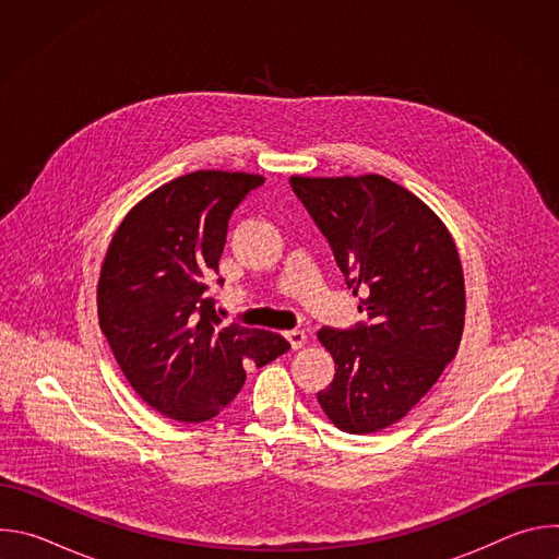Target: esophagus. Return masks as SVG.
Segmentation results:
<instances>
[{
    "instance_id": "esophagus-1",
    "label": "esophagus",
    "mask_w": 559,
    "mask_h": 559,
    "mask_svg": "<svg viewBox=\"0 0 559 559\" xmlns=\"http://www.w3.org/2000/svg\"><path fill=\"white\" fill-rule=\"evenodd\" d=\"M285 338L289 341L292 349H300V347H305V343H307V334H305V332H300V330L285 332Z\"/></svg>"
}]
</instances>
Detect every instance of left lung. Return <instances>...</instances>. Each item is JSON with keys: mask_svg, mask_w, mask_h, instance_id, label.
<instances>
[{"mask_svg": "<svg viewBox=\"0 0 559 559\" xmlns=\"http://www.w3.org/2000/svg\"><path fill=\"white\" fill-rule=\"evenodd\" d=\"M289 183L369 318L318 332L336 373L316 397L341 431H380L405 418L457 354L466 309L457 248L427 203L380 175Z\"/></svg>", "mask_w": 559, "mask_h": 559, "instance_id": "obj_1", "label": "left lung"}]
</instances>
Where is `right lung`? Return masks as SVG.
<instances>
[{
	"label": "right lung",
	"instance_id": "right-lung-1",
	"mask_svg": "<svg viewBox=\"0 0 559 559\" xmlns=\"http://www.w3.org/2000/svg\"><path fill=\"white\" fill-rule=\"evenodd\" d=\"M261 175L197 170L139 201L117 227L97 285L99 328L143 403L179 423H203L289 343L265 330L221 325L207 283L227 221ZM223 285V278L216 281Z\"/></svg>",
	"mask_w": 559,
	"mask_h": 559
}]
</instances>
